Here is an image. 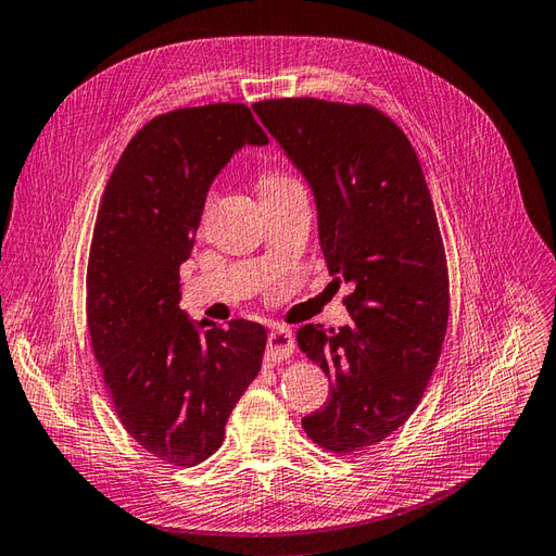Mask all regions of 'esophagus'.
Instances as JSON below:
<instances>
[{"instance_id":"34e87169","label":"esophagus","mask_w":556,"mask_h":556,"mask_svg":"<svg viewBox=\"0 0 556 556\" xmlns=\"http://www.w3.org/2000/svg\"><path fill=\"white\" fill-rule=\"evenodd\" d=\"M295 350V340L293 333L289 329H283V326H277L267 333V364H279L283 359H289Z\"/></svg>"}]
</instances>
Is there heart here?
Returning a JSON list of instances; mask_svg holds the SVG:
<instances>
[{
	"label": "heart",
	"instance_id": "1",
	"mask_svg": "<svg viewBox=\"0 0 556 556\" xmlns=\"http://www.w3.org/2000/svg\"><path fill=\"white\" fill-rule=\"evenodd\" d=\"M283 182H291V178L289 176H281V174H265L261 178V188L269 190V188H277V185H283Z\"/></svg>",
	"mask_w": 556,
	"mask_h": 556
}]
</instances>
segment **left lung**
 Here are the masks:
<instances>
[{"label":"left lung","mask_w":556,"mask_h":556,"mask_svg":"<svg viewBox=\"0 0 556 556\" xmlns=\"http://www.w3.org/2000/svg\"><path fill=\"white\" fill-rule=\"evenodd\" d=\"M253 110L312 185L329 273L354 287L350 326L295 333L331 386L303 430L324 451L359 453L414 414L444 345L448 267L432 194L410 140L374 105L273 98Z\"/></svg>","instance_id":"8db88e82"}]
</instances>
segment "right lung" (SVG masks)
<instances>
[{
    "mask_svg": "<svg viewBox=\"0 0 556 556\" xmlns=\"http://www.w3.org/2000/svg\"><path fill=\"white\" fill-rule=\"evenodd\" d=\"M267 136L244 103L180 108L129 140L98 208L87 324L108 394L138 446L176 467L216 453L239 396L261 371L267 333L232 319L199 331L178 307L211 180Z\"/></svg>",
    "mask_w": 556,
    "mask_h": 556,
    "instance_id": "add662e5",
    "label": "right lung"
}]
</instances>
